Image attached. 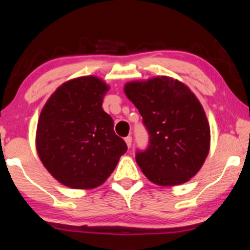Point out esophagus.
<instances>
[{
    "label": "esophagus",
    "mask_w": 250,
    "mask_h": 250,
    "mask_svg": "<svg viewBox=\"0 0 250 250\" xmlns=\"http://www.w3.org/2000/svg\"><path fill=\"white\" fill-rule=\"evenodd\" d=\"M125 142H126V145H127L128 148H131V146H132V136H127V138H125Z\"/></svg>",
    "instance_id": "obj_1"
}]
</instances>
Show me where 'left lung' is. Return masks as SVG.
I'll use <instances>...</instances> for the list:
<instances>
[{
  "label": "left lung",
  "mask_w": 250,
  "mask_h": 250,
  "mask_svg": "<svg viewBox=\"0 0 250 250\" xmlns=\"http://www.w3.org/2000/svg\"><path fill=\"white\" fill-rule=\"evenodd\" d=\"M124 92L150 134L149 148L136 153L142 173L162 187L190 181L210 148L209 123L198 98L186 84L168 76L127 82Z\"/></svg>",
  "instance_id": "1"
}]
</instances>
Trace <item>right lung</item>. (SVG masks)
Instances as JSON below:
<instances>
[{
  "instance_id": "1",
  "label": "right lung",
  "mask_w": 250,
  "mask_h": 250,
  "mask_svg": "<svg viewBox=\"0 0 250 250\" xmlns=\"http://www.w3.org/2000/svg\"><path fill=\"white\" fill-rule=\"evenodd\" d=\"M109 88L93 75L73 78L51 94L41 111L37 155L47 172L71 189L101 186L127 150L102 109Z\"/></svg>"
}]
</instances>
